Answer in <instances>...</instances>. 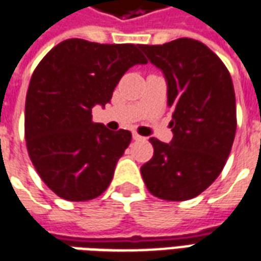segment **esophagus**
Masks as SVG:
<instances>
[{
	"instance_id": "34e87169",
	"label": "esophagus",
	"mask_w": 261,
	"mask_h": 261,
	"mask_svg": "<svg viewBox=\"0 0 261 261\" xmlns=\"http://www.w3.org/2000/svg\"><path fill=\"white\" fill-rule=\"evenodd\" d=\"M133 138L136 140V141H140V140H143L144 137H141L138 133H133Z\"/></svg>"
}]
</instances>
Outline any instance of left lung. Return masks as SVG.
<instances>
[{"mask_svg": "<svg viewBox=\"0 0 261 261\" xmlns=\"http://www.w3.org/2000/svg\"><path fill=\"white\" fill-rule=\"evenodd\" d=\"M141 49L165 74L174 109V138L169 144L149 138L154 155L141 167L143 179L160 199H192L219 176L232 149L238 125L232 77L219 56L196 39Z\"/></svg>", "mask_w": 261, "mask_h": 261, "instance_id": "left-lung-1", "label": "left lung"}]
</instances>
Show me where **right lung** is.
I'll list each match as a JSON object with an SVG mask.
<instances>
[{
  "label": "right lung",
  "mask_w": 261,
  "mask_h": 261,
  "mask_svg": "<svg viewBox=\"0 0 261 261\" xmlns=\"http://www.w3.org/2000/svg\"><path fill=\"white\" fill-rule=\"evenodd\" d=\"M140 48L72 38L35 67L25 101L27 148L42 181L63 199H94L110 185L131 133L93 123L92 109L110 101L131 66L148 62Z\"/></svg>",
  "instance_id": "add662e5"
}]
</instances>
